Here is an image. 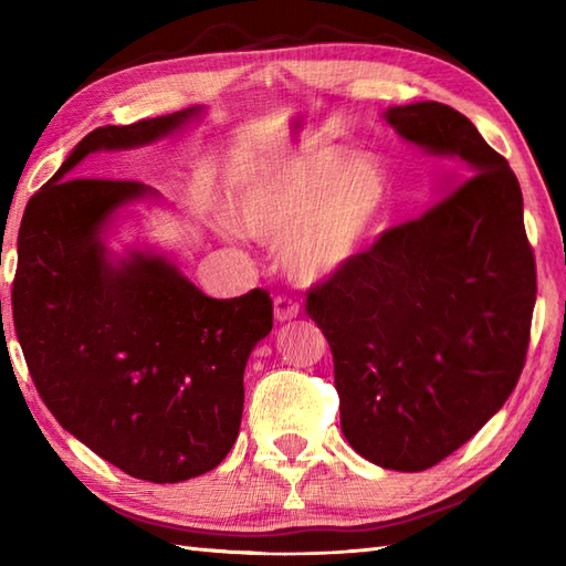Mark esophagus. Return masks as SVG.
I'll use <instances>...</instances> for the list:
<instances>
[{"label":"esophagus","mask_w":566,"mask_h":566,"mask_svg":"<svg viewBox=\"0 0 566 566\" xmlns=\"http://www.w3.org/2000/svg\"><path fill=\"white\" fill-rule=\"evenodd\" d=\"M298 316V304L294 302L292 296H284V294H280V296H274V318L276 321H292V318H296Z\"/></svg>","instance_id":"esophagus-1"}]
</instances>
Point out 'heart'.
Returning <instances> with one entry per match:
<instances>
[{
    "label": "heart",
    "mask_w": 566,
    "mask_h": 566,
    "mask_svg": "<svg viewBox=\"0 0 566 566\" xmlns=\"http://www.w3.org/2000/svg\"><path fill=\"white\" fill-rule=\"evenodd\" d=\"M387 182L369 158L333 148L296 153L252 175L233 197V223L258 240H280V264L296 282L326 280L375 226Z\"/></svg>",
    "instance_id": "b5f03b06"
}]
</instances>
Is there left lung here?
<instances>
[{
    "label": "left lung",
    "instance_id": "left-lung-1",
    "mask_svg": "<svg viewBox=\"0 0 566 566\" xmlns=\"http://www.w3.org/2000/svg\"><path fill=\"white\" fill-rule=\"evenodd\" d=\"M460 163L438 203L384 231L306 294L333 353L340 428L384 469L423 472L476 436L518 384L537 294L521 185L452 106L384 114Z\"/></svg>",
    "mask_w": 566,
    "mask_h": 566
}]
</instances>
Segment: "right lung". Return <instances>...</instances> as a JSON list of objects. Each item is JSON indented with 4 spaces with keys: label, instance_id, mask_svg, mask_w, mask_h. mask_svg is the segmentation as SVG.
<instances>
[{
    "label": "right lung",
    "instance_id": "obj_1",
    "mask_svg": "<svg viewBox=\"0 0 566 566\" xmlns=\"http://www.w3.org/2000/svg\"><path fill=\"white\" fill-rule=\"evenodd\" d=\"M191 106L84 136L29 199L11 314L31 379L55 420L122 472L177 484L231 452L248 357L272 331V298H211L170 260L134 250L114 262L102 231L153 195L136 179L70 177L90 153L148 146Z\"/></svg>",
    "mask_w": 566,
    "mask_h": 566
}]
</instances>
